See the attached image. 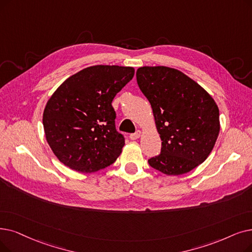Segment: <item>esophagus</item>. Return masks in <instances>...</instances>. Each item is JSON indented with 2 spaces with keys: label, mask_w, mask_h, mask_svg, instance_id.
Wrapping results in <instances>:
<instances>
[{
  "label": "esophagus",
  "mask_w": 252,
  "mask_h": 252,
  "mask_svg": "<svg viewBox=\"0 0 252 252\" xmlns=\"http://www.w3.org/2000/svg\"><path fill=\"white\" fill-rule=\"evenodd\" d=\"M141 134H142V132L138 129V130H136V133L129 135V139L130 140H137V139H139L141 137Z\"/></svg>",
  "instance_id": "1"
}]
</instances>
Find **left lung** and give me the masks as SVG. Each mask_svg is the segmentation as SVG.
I'll return each instance as SVG.
<instances>
[{
	"instance_id": "obj_1",
	"label": "left lung",
	"mask_w": 252,
	"mask_h": 252,
	"mask_svg": "<svg viewBox=\"0 0 252 252\" xmlns=\"http://www.w3.org/2000/svg\"><path fill=\"white\" fill-rule=\"evenodd\" d=\"M136 76L162 141L160 153L148 163L166 175L189 173L210 155L220 134L215 101L200 84L176 69L141 67Z\"/></svg>"
}]
</instances>
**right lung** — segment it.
Returning <instances> with one entry per match:
<instances>
[{
	"label": "right lung",
	"mask_w": 252,
	"mask_h": 252,
	"mask_svg": "<svg viewBox=\"0 0 252 252\" xmlns=\"http://www.w3.org/2000/svg\"><path fill=\"white\" fill-rule=\"evenodd\" d=\"M135 69L97 64L65 79L43 112L47 143L72 170L92 173L112 165L125 146L115 128L112 101L133 79Z\"/></svg>",
	"instance_id": "add662e5"
}]
</instances>
